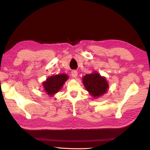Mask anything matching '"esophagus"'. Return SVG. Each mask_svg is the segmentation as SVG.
<instances>
[{
  "mask_svg": "<svg viewBox=\"0 0 150 150\" xmlns=\"http://www.w3.org/2000/svg\"><path fill=\"white\" fill-rule=\"evenodd\" d=\"M77 75H78V73L76 70H73L71 71V75L73 76V77L76 78L77 77Z\"/></svg>",
  "mask_w": 150,
  "mask_h": 150,
  "instance_id": "1",
  "label": "esophagus"
}]
</instances>
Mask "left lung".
Masks as SVG:
<instances>
[{
	"label": "left lung",
	"instance_id": "1",
	"mask_svg": "<svg viewBox=\"0 0 150 150\" xmlns=\"http://www.w3.org/2000/svg\"><path fill=\"white\" fill-rule=\"evenodd\" d=\"M83 82L86 89L94 97H98L103 95L108 87L105 79L101 77L98 73L85 75L83 78Z\"/></svg>",
	"mask_w": 150,
	"mask_h": 150
}]
</instances>
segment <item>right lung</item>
Masks as SVG:
<instances>
[{
	"mask_svg": "<svg viewBox=\"0 0 150 150\" xmlns=\"http://www.w3.org/2000/svg\"><path fill=\"white\" fill-rule=\"evenodd\" d=\"M68 79V76L65 74L54 75L47 79L45 82L43 83L45 92L50 95L57 93Z\"/></svg>",
	"mask_w": 150,
	"mask_h": 150,
	"instance_id": "right-lung-1",
	"label": "right lung"
}]
</instances>
